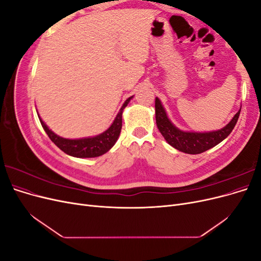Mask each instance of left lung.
I'll return each mask as SVG.
<instances>
[{"label": "left lung", "mask_w": 261, "mask_h": 261, "mask_svg": "<svg viewBox=\"0 0 261 261\" xmlns=\"http://www.w3.org/2000/svg\"><path fill=\"white\" fill-rule=\"evenodd\" d=\"M240 113L241 109L228 124L221 129L203 133L187 132L179 129L171 122L167 111L162 106V102L159 98H155V122L158 128L169 145L177 149L178 151L189 154H198L207 151L224 140L233 130L239 120Z\"/></svg>", "instance_id": "obj_1"}]
</instances>
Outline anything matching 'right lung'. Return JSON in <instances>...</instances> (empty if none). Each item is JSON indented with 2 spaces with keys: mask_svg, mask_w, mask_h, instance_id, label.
<instances>
[{
  "mask_svg": "<svg viewBox=\"0 0 261 261\" xmlns=\"http://www.w3.org/2000/svg\"><path fill=\"white\" fill-rule=\"evenodd\" d=\"M133 97L134 96L125 100L122 108L120 109V112L117 113L111 126H110V127L103 133H101L99 135L92 136V137H84V138H78V139L63 138L57 135L54 132H52L48 126H46V124L42 121V118L39 114H38V117L39 120H40L43 129L45 130L46 134H48L49 138L62 150V151H64L66 154L75 156V158H96V156L105 154L115 145L116 140L118 139V137H120L121 129H122L123 110L127 107Z\"/></svg>",
  "mask_w": 261,
  "mask_h": 261,
  "instance_id": "obj_1",
  "label": "right lung"
}]
</instances>
